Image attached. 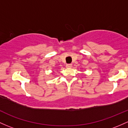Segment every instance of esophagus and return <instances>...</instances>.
Here are the masks:
<instances>
[{
    "mask_svg": "<svg viewBox=\"0 0 128 128\" xmlns=\"http://www.w3.org/2000/svg\"><path fill=\"white\" fill-rule=\"evenodd\" d=\"M66 67L67 68H70L72 67V64H66Z\"/></svg>",
    "mask_w": 128,
    "mask_h": 128,
    "instance_id": "obj_1",
    "label": "esophagus"
}]
</instances>
